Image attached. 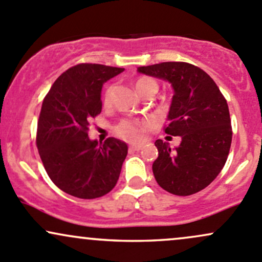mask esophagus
Returning <instances> with one entry per match:
<instances>
[{"label": "esophagus", "instance_id": "1", "mask_svg": "<svg viewBox=\"0 0 262 262\" xmlns=\"http://www.w3.org/2000/svg\"><path fill=\"white\" fill-rule=\"evenodd\" d=\"M142 146H143L142 143H134V145H131V146H130V148H131V150L139 151V150H141Z\"/></svg>", "mask_w": 262, "mask_h": 262}]
</instances>
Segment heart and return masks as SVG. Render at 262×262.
Wrapping results in <instances>:
<instances>
[{"label":"heart","mask_w":262,"mask_h":262,"mask_svg":"<svg viewBox=\"0 0 262 262\" xmlns=\"http://www.w3.org/2000/svg\"><path fill=\"white\" fill-rule=\"evenodd\" d=\"M136 89L140 95H142L146 91H157V82L154 78L147 77V76H141L136 80ZM114 85H110L106 87L105 94H103V103L108 105L111 102L112 94H114ZM115 131L119 136L122 139L128 140V141H134V140H139L142 135V127L137 121L135 120H122L119 122L115 127Z\"/></svg>","instance_id":"1"}]
</instances>
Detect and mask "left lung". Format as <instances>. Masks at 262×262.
Returning a JSON list of instances; mask_svg holds the SVG:
<instances>
[{"label": "left lung", "instance_id": "left-lung-1", "mask_svg": "<svg viewBox=\"0 0 262 262\" xmlns=\"http://www.w3.org/2000/svg\"><path fill=\"white\" fill-rule=\"evenodd\" d=\"M171 83L173 96L165 132L181 136L180 146L156 140L152 164L157 184L167 192L188 196L209 186L221 172L232 140L229 106L215 81L187 62H162L137 69Z\"/></svg>", "mask_w": 262, "mask_h": 262}]
</instances>
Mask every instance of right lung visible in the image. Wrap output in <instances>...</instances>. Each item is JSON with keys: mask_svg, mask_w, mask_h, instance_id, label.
Returning <instances> with one entry per match:
<instances>
[{"mask_svg": "<svg viewBox=\"0 0 262 262\" xmlns=\"http://www.w3.org/2000/svg\"><path fill=\"white\" fill-rule=\"evenodd\" d=\"M125 69L80 63L55 81L42 102L37 123L38 154L47 175L63 192L78 199L108 193L119 180L127 145L89 137L90 121L102 110L103 83Z\"/></svg>", "mask_w": 262, "mask_h": 262, "instance_id": "add662e5", "label": "right lung"}]
</instances>
